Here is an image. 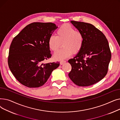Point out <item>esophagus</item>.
Here are the masks:
<instances>
[{"label": "esophagus", "mask_w": 120, "mask_h": 120, "mask_svg": "<svg viewBox=\"0 0 120 120\" xmlns=\"http://www.w3.org/2000/svg\"><path fill=\"white\" fill-rule=\"evenodd\" d=\"M66 62V61H64V60H63V61H61V62H60V65H63L64 63H65Z\"/></svg>", "instance_id": "esophagus-1"}]
</instances>
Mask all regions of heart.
<instances>
[{"instance_id":"1","label":"heart","mask_w":120,"mask_h":120,"mask_svg":"<svg viewBox=\"0 0 120 120\" xmlns=\"http://www.w3.org/2000/svg\"><path fill=\"white\" fill-rule=\"evenodd\" d=\"M84 38L83 34L75 30L71 25H62L56 31V36H50L48 46L50 50L55 52L61 46L63 47L54 54L56 60H62L70 57L72 53L77 54L82 49Z\"/></svg>"}]
</instances>
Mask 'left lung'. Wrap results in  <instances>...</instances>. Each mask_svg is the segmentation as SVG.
<instances>
[{"instance_id": "obj_1", "label": "left lung", "mask_w": 120, "mask_h": 120, "mask_svg": "<svg viewBox=\"0 0 120 120\" xmlns=\"http://www.w3.org/2000/svg\"><path fill=\"white\" fill-rule=\"evenodd\" d=\"M71 22L83 34L84 42L80 52L68 61L71 66L68 76L78 86H90L101 80L108 73L111 57L109 42L102 31L93 25Z\"/></svg>"}]
</instances>
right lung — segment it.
<instances>
[{"mask_svg":"<svg viewBox=\"0 0 120 120\" xmlns=\"http://www.w3.org/2000/svg\"><path fill=\"white\" fill-rule=\"evenodd\" d=\"M58 27L52 23L34 22L25 27L12 40L8 65L19 82L30 88L46 83L59 62L43 63L51 57L48 40Z\"/></svg>","mask_w":120,"mask_h":120,"instance_id":"right-lung-1","label":"right lung"}]
</instances>
